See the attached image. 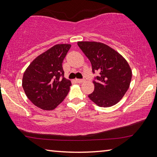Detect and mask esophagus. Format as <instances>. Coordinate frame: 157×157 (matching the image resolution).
I'll list each match as a JSON object with an SVG mask.
<instances>
[{"label": "esophagus", "instance_id": "obj_1", "mask_svg": "<svg viewBox=\"0 0 157 157\" xmlns=\"http://www.w3.org/2000/svg\"><path fill=\"white\" fill-rule=\"evenodd\" d=\"M75 81H76V82H78V83L81 84V83H83V82H84L85 80H84V79H76Z\"/></svg>", "mask_w": 157, "mask_h": 157}]
</instances>
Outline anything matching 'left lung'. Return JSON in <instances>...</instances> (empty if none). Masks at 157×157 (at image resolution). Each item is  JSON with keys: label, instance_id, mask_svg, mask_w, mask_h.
I'll list each match as a JSON object with an SVG mask.
<instances>
[{"label": "left lung", "instance_id": "8db88e82", "mask_svg": "<svg viewBox=\"0 0 157 157\" xmlns=\"http://www.w3.org/2000/svg\"><path fill=\"white\" fill-rule=\"evenodd\" d=\"M78 46L88 57L93 73L94 91L88 97L101 107L118 103L129 87L132 73L125 59L107 45L95 41H78Z\"/></svg>", "mask_w": 157, "mask_h": 157}]
</instances>
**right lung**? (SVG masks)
<instances>
[{
  "label": "right lung",
  "mask_w": 157,
  "mask_h": 157,
  "mask_svg": "<svg viewBox=\"0 0 157 157\" xmlns=\"http://www.w3.org/2000/svg\"><path fill=\"white\" fill-rule=\"evenodd\" d=\"M71 46L57 44L35 58L23 76L22 86L37 107L52 110L66 97L71 82L66 79L62 62Z\"/></svg>",
  "instance_id": "1"
}]
</instances>
